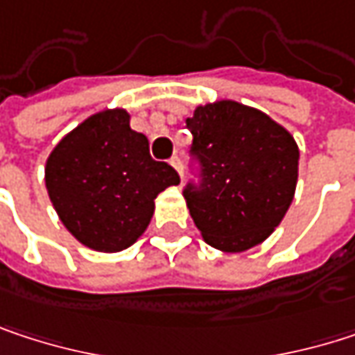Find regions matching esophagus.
I'll return each mask as SVG.
<instances>
[{
	"instance_id": "34e87169",
	"label": "esophagus",
	"mask_w": 355,
	"mask_h": 355,
	"mask_svg": "<svg viewBox=\"0 0 355 355\" xmlns=\"http://www.w3.org/2000/svg\"><path fill=\"white\" fill-rule=\"evenodd\" d=\"M171 164L175 166V171H177L178 175H180V178H182V160H180L178 156H173V158H171Z\"/></svg>"
}]
</instances>
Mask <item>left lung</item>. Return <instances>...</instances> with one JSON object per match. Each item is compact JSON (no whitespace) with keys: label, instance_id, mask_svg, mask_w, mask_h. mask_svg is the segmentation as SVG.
Here are the masks:
<instances>
[{"label":"left lung","instance_id":"left-lung-1","mask_svg":"<svg viewBox=\"0 0 355 355\" xmlns=\"http://www.w3.org/2000/svg\"><path fill=\"white\" fill-rule=\"evenodd\" d=\"M197 182L182 195L207 245L243 252L284 220L298 180V146L265 112L220 101L187 119Z\"/></svg>","mask_w":355,"mask_h":355}]
</instances>
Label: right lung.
<instances>
[{
  "instance_id": "right-lung-1",
  "label": "right lung",
  "mask_w": 355,
  "mask_h": 355,
  "mask_svg": "<svg viewBox=\"0 0 355 355\" xmlns=\"http://www.w3.org/2000/svg\"><path fill=\"white\" fill-rule=\"evenodd\" d=\"M44 182L63 226L88 248L116 252L148 228L154 199L178 173L150 156L123 108L88 116L51 152Z\"/></svg>"
}]
</instances>
